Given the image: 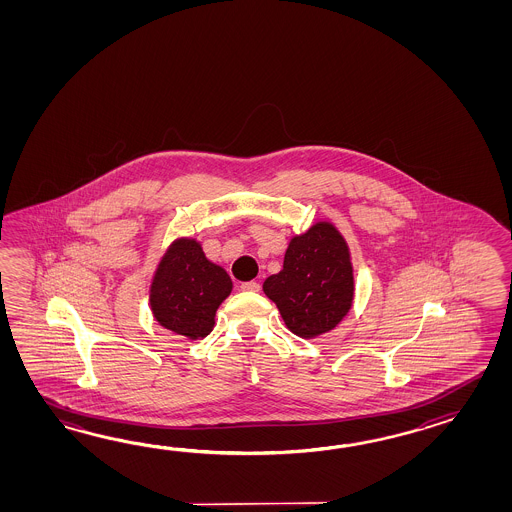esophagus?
Here are the masks:
<instances>
[{
    "instance_id": "1",
    "label": "esophagus",
    "mask_w": 512,
    "mask_h": 512,
    "mask_svg": "<svg viewBox=\"0 0 512 512\" xmlns=\"http://www.w3.org/2000/svg\"><path fill=\"white\" fill-rule=\"evenodd\" d=\"M241 291H247V293H258V291H260V283H258V282L241 283Z\"/></svg>"
}]
</instances>
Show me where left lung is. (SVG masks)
<instances>
[{
	"label": "left lung",
	"mask_w": 512,
	"mask_h": 512,
	"mask_svg": "<svg viewBox=\"0 0 512 512\" xmlns=\"http://www.w3.org/2000/svg\"><path fill=\"white\" fill-rule=\"evenodd\" d=\"M263 293L296 337H320L335 329L355 294L351 254L337 227L318 221L291 238L282 271L263 282Z\"/></svg>",
	"instance_id": "1"
}]
</instances>
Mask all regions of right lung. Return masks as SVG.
<instances>
[{
    "mask_svg": "<svg viewBox=\"0 0 512 512\" xmlns=\"http://www.w3.org/2000/svg\"><path fill=\"white\" fill-rule=\"evenodd\" d=\"M230 291L229 274L207 260L201 243L179 238L155 269L150 307L161 326L181 337L199 340L212 331L216 311Z\"/></svg>",
    "mask_w": 512,
    "mask_h": 512,
    "instance_id": "1",
    "label": "right lung"
}]
</instances>
